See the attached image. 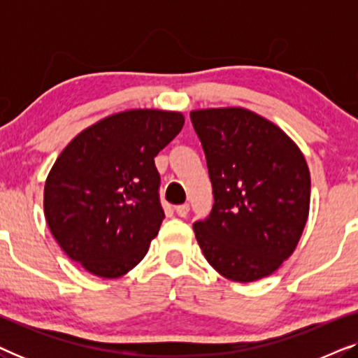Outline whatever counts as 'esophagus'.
<instances>
[{"label": "esophagus", "mask_w": 358, "mask_h": 358, "mask_svg": "<svg viewBox=\"0 0 358 358\" xmlns=\"http://www.w3.org/2000/svg\"><path fill=\"white\" fill-rule=\"evenodd\" d=\"M174 210H176V213L179 215V217L184 218V217H187L190 207H189V203H182V205H178V207H176Z\"/></svg>", "instance_id": "obj_1"}]
</instances>
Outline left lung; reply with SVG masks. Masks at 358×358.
<instances>
[{"label": "left lung", "instance_id": "left-lung-1", "mask_svg": "<svg viewBox=\"0 0 358 358\" xmlns=\"http://www.w3.org/2000/svg\"><path fill=\"white\" fill-rule=\"evenodd\" d=\"M213 187V207L194 223L203 256L234 282L271 275L292 256L310 212L305 156L251 110L190 112Z\"/></svg>", "mask_w": 358, "mask_h": 358}]
</instances>
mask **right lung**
<instances>
[{
    "label": "right lung",
    "mask_w": 358,
    "mask_h": 358,
    "mask_svg": "<svg viewBox=\"0 0 358 358\" xmlns=\"http://www.w3.org/2000/svg\"><path fill=\"white\" fill-rule=\"evenodd\" d=\"M182 125L179 112L127 110L81 131L62 151L48 173L43 212L71 261L117 278L145 257L164 220L155 156Z\"/></svg>",
    "instance_id": "add662e5"
}]
</instances>
